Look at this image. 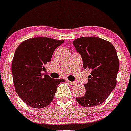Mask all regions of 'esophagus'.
<instances>
[{
  "instance_id": "obj_1",
  "label": "esophagus",
  "mask_w": 131,
  "mask_h": 131,
  "mask_svg": "<svg viewBox=\"0 0 131 131\" xmlns=\"http://www.w3.org/2000/svg\"><path fill=\"white\" fill-rule=\"evenodd\" d=\"M67 82L69 84H70L71 85H75V84H76V82H71L69 80H67Z\"/></svg>"
}]
</instances>
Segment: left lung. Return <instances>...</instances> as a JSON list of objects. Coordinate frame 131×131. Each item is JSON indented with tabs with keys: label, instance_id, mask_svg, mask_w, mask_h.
<instances>
[{
	"label": "left lung",
	"instance_id": "1",
	"mask_svg": "<svg viewBox=\"0 0 131 131\" xmlns=\"http://www.w3.org/2000/svg\"><path fill=\"white\" fill-rule=\"evenodd\" d=\"M80 54L84 69L91 70L85 94L76 97L84 107L100 105L105 101L116 86L119 64L116 50L112 44L98 37H82L73 41Z\"/></svg>",
	"mask_w": 131,
	"mask_h": 131
}]
</instances>
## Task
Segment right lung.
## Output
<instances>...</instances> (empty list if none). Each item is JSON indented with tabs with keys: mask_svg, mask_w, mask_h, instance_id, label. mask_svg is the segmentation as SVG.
Returning a JSON list of instances; mask_svg holds the SVG:
<instances>
[{
	"mask_svg": "<svg viewBox=\"0 0 131 131\" xmlns=\"http://www.w3.org/2000/svg\"><path fill=\"white\" fill-rule=\"evenodd\" d=\"M64 40L37 37L26 40L16 50L12 64L14 84L17 94L35 108L48 106L63 79H53L42 73L53 53Z\"/></svg>",
	"mask_w": 131,
	"mask_h": 131,
	"instance_id": "1",
	"label": "right lung"
}]
</instances>
